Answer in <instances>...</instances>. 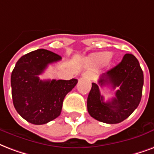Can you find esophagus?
Returning a JSON list of instances; mask_svg holds the SVG:
<instances>
[{
	"label": "esophagus",
	"mask_w": 154,
	"mask_h": 154,
	"mask_svg": "<svg viewBox=\"0 0 154 154\" xmlns=\"http://www.w3.org/2000/svg\"><path fill=\"white\" fill-rule=\"evenodd\" d=\"M83 77H88V78H90V79H93V78L94 77V74L90 72H85L83 73Z\"/></svg>",
	"instance_id": "34e87169"
}]
</instances>
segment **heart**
<instances>
[{
  "instance_id": "1",
  "label": "heart",
  "mask_w": 154,
  "mask_h": 154,
  "mask_svg": "<svg viewBox=\"0 0 154 154\" xmlns=\"http://www.w3.org/2000/svg\"><path fill=\"white\" fill-rule=\"evenodd\" d=\"M111 57V53L107 51L98 52L91 56V60L96 64H104L108 61Z\"/></svg>"
}]
</instances>
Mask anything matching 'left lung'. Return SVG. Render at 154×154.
<instances>
[{
	"mask_svg": "<svg viewBox=\"0 0 154 154\" xmlns=\"http://www.w3.org/2000/svg\"><path fill=\"white\" fill-rule=\"evenodd\" d=\"M98 84L119 88L116 98L105 103L98 85L92 83L87 98L90 116L106 124L124 121L137 109L142 96L144 75L139 61L132 54H125L119 64L101 75Z\"/></svg>",
	"mask_w": 154,
	"mask_h": 154,
	"instance_id": "obj_1",
	"label": "left lung"
}]
</instances>
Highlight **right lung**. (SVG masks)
<instances>
[{
    "label": "right lung",
    "instance_id": "obj_1",
    "mask_svg": "<svg viewBox=\"0 0 154 154\" xmlns=\"http://www.w3.org/2000/svg\"><path fill=\"white\" fill-rule=\"evenodd\" d=\"M61 57L52 51L38 49L22 56L11 74L12 98L15 109L30 124L40 125L56 119L61 113L64 97L77 85V80L42 81L49 64Z\"/></svg>",
    "mask_w": 154,
    "mask_h": 154
}]
</instances>
